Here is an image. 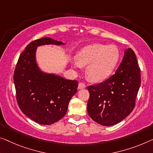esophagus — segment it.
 <instances>
[{"label":"esophagus","mask_w":153,"mask_h":153,"mask_svg":"<svg viewBox=\"0 0 153 153\" xmlns=\"http://www.w3.org/2000/svg\"><path fill=\"white\" fill-rule=\"evenodd\" d=\"M86 88L85 84H84L82 82H79V84H78V88H79V89H82V88Z\"/></svg>","instance_id":"34e87169"}]
</instances>
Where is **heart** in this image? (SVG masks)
<instances>
[{
    "label": "heart",
    "mask_w": 153,
    "mask_h": 153,
    "mask_svg": "<svg viewBox=\"0 0 153 153\" xmlns=\"http://www.w3.org/2000/svg\"><path fill=\"white\" fill-rule=\"evenodd\" d=\"M120 58V50L115 45L95 43L84 47L79 51L75 65H88L86 71L88 79L93 82H100L110 76Z\"/></svg>",
    "instance_id": "obj_1"
}]
</instances>
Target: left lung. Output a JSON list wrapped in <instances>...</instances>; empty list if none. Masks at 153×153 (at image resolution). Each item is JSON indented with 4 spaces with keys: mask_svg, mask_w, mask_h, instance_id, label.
<instances>
[{
    "mask_svg": "<svg viewBox=\"0 0 153 153\" xmlns=\"http://www.w3.org/2000/svg\"><path fill=\"white\" fill-rule=\"evenodd\" d=\"M141 84L140 69L133 50H125L115 74L104 82L88 86L87 112L102 126L120 122L133 111Z\"/></svg>",
    "mask_w": 153,
    "mask_h": 153,
    "instance_id": "left-lung-1",
    "label": "left lung"
}]
</instances>
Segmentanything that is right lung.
<instances>
[{"mask_svg": "<svg viewBox=\"0 0 153 153\" xmlns=\"http://www.w3.org/2000/svg\"><path fill=\"white\" fill-rule=\"evenodd\" d=\"M46 45L65 43L47 37L29 43L18 58L13 82L22 112L38 124L50 125L65 115L78 82L40 70L36 62V50Z\"/></svg>", "mask_w": 153, "mask_h": 153, "instance_id": "obj_1", "label": "right lung"}]
</instances>
